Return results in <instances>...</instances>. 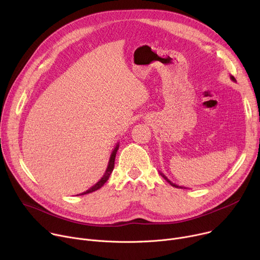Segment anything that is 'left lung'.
<instances>
[{
  "mask_svg": "<svg viewBox=\"0 0 260 260\" xmlns=\"http://www.w3.org/2000/svg\"><path fill=\"white\" fill-rule=\"evenodd\" d=\"M230 78H231V80H232V81L236 82V79L234 78V76L230 75ZM160 175H161V176H162V177H163V178H164V179H165V180H166V181H167V182H168V183H169L171 186H174V187H176V188H185V187H182V186H179V185H177V184H175V183H172V182H171V181H170V180H169V179H168V178H167V177H166L164 174H162L161 171H160Z\"/></svg>",
  "mask_w": 260,
  "mask_h": 260,
  "instance_id": "8db88e82",
  "label": "left lung"
}]
</instances>
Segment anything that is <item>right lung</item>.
<instances>
[{
	"mask_svg": "<svg viewBox=\"0 0 260 260\" xmlns=\"http://www.w3.org/2000/svg\"><path fill=\"white\" fill-rule=\"evenodd\" d=\"M118 148H119V143H117V144H116L115 148L113 149V151H112V153H111V157H110L109 164H108V167H107V169H106L105 175L102 176V178H101V179H100V180H99V181H98L94 186H92L90 189L86 190V191H84V192L80 193V196L88 194V193H91V192H93V191H96V190L100 189L103 185H105V184L107 183V181L109 180V178H110V176H111V174H112V171H113V169H114V165H115V158H116V153H117Z\"/></svg>",
	"mask_w": 260,
	"mask_h": 260,
	"instance_id": "add662e5",
	"label": "right lung"
}]
</instances>
